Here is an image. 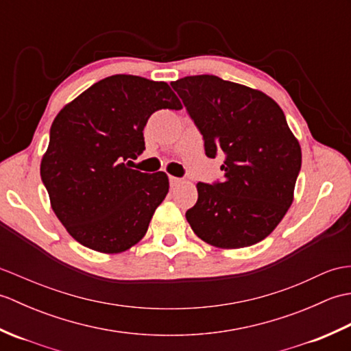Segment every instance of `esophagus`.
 Returning a JSON list of instances; mask_svg holds the SVG:
<instances>
[{
    "instance_id": "1",
    "label": "esophagus",
    "mask_w": 351,
    "mask_h": 351,
    "mask_svg": "<svg viewBox=\"0 0 351 351\" xmlns=\"http://www.w3.org/2000/svg\"><path fill=\"white\" fill-rule=\"evenodd\" d=\"M169 181H170V185H171V187H178V185H180V184L182 182L181 178H176V176H170V178H169Z\"/></svg>"
}]
</instances>
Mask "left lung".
Instances as JSON below:
<instances>
[{
  "instance_id": "1",
  "label": "left lung",
  "mask_w": 351,
  "mask_h": 351,
  "mask_svg": "<svg viewBox=\"0 0 351 351\" xmlns=\"http://www.w3.org/2000/svg\"><path fill=\"white\" fill-rule=\"evenodd\" d=\"M205 141V154H225L223 180L197 182V202L185 217L200 240L220 249L263 241L293 204L302 149L270 96L215 75L170 84Z\"/></svg>"
}]
</instances>
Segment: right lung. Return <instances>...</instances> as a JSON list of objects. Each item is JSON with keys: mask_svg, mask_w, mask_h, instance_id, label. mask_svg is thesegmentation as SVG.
<instances>
[{"mask_svg": "<svg viewBox=\"0 0 351 351\" xmlns=\"http://www.w3.org/2000/svg\"><path fill=\"white\" fill-rule=\"evenodd\" d=\"M161 108H182L167 83L111 75L56 116L40 176L52 211L80 244L121 253L145 237L169 178L141 173L125 161L145 151L146 122Z\"/></svg>", "mask_w": 351, "mask_h": 351, "instance_id": "1", "label": "right lung"}]
</instances>
